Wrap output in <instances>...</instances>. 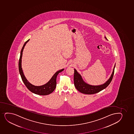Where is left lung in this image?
I'll return each instance as SVG.
<instances>
[{"mask_svg": "<svg viewBox=\"0 0 134 134\" xmlns=\"http://www.w3.org/2000/svg\"><path fill=\"white\" fill-rule=\"evenodd\" d=\"M105 38L107 39L106 37ZM115 65L114 66L113 70L109 79L105 83L99 85H92L86 83L82 79L81 75L76 69H74V83L75 87L78 91L82 93L85 94H93L102 91L108 86L112 81L114 74V69Z\"/></svg>", "mask_w": 134, "mask_h": 134, "instance_id": "8db88e82", "label": "left lung"}]
</instances>
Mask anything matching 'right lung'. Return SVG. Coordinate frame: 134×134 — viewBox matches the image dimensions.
I'll return each mask as SVG.
<instances>
[{"label":"right lung","instance_id":"obj_1","mask_svg":"<svg viewBox=\"0 0 134 134\" xmlns=\"http://www.w3.org/2000/svg\"><path fill=\"white\" fill-rule=\"evenodd\" d=\"M30 39L28 40L26 42H25L24 44L23 45V47L22 48L21 53H20V56L19 60V74H20L22 80L23 81V83L27 87L29 90L33 92L34 93L36 94L37 95H42V96H45V95H49V94L53 92L54 90L56 87L57 82L56 79L57 76L59 73L62 72L64 70L63 69H60V70L58 71L53 75L51 80L44 85L42 86H37L32 85L27 80L25 77L24 74H23V71L22 68V55H23V49L24 48L26 43H27Z\"/></svg>","mask_w":134,"mask_h":134}]
</instances>
